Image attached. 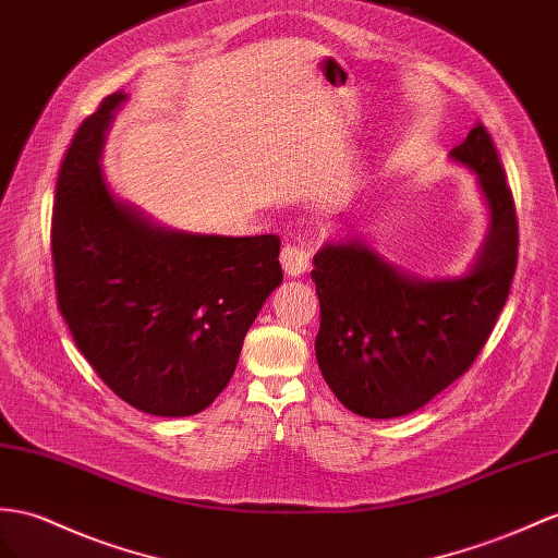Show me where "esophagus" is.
Here are the masks:
<instances>
[{
    "label": "esophagus",
    "mask_w": 558,
    "mask_h": 558,
    "mask_svg": "<svg viewBox=\"0 0 558 558\" xmlns=\"http://www.w3.org/2000/svg\"><path fill=\"white\" fill-rule=\"evenodd\" d=\"M280 264L290 278H302L311 266V247L304 242H290V245L282 247Z\"/></svg>",
    "instance_id": "esophagus-1"
}]
</instances>
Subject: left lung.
<instances>
[{"label": "left lung", "mask_w": 558, "mask_h": 558, "mask_svg": "<svg viewBox=\"0 0 558 558\" xmlns=\"http://www.w3.org/2000/svg\"><path fill=\"white\" fill-rule=\"evenodd\" d=\"M450 160L474 171L490 211L488 235L464 276L408 274L353 226L313 256L318 367L341 405L361 417H403L448 389L474 363L509 296L519 256L517 207L481 122Z\"/></svg>", "instance_id": "obj_1"}]
</instances>
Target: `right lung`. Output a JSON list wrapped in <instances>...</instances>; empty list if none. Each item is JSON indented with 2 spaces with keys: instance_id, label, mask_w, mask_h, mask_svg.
<instances>
[{
  "instance_id": "1",
  "label": "right lung",
  "mask_w": 558,
  "mask_h": 558,
  "mask_svg": "<svg viewBox=\"0 0 558 558\" xmlns=\"http://www.w3.org/2000/svg\"><path fill=\"white\" fill-rule=\"evenodd\" d=\"M126 98H104L61 165L56 296L77 349L124 403L189 417L231 381L250 325L282 282L280 238L171 231L112 195L101 153Z\"/></svg>"
}]
</instances>
